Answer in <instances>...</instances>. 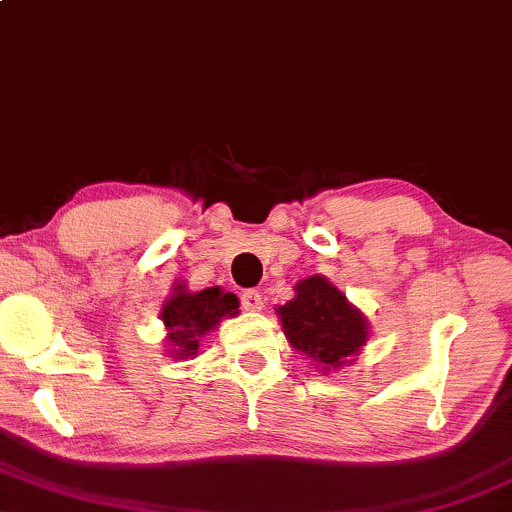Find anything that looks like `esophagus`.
Masks as SVG:
<instances>
[{
    "label": "esophagus",
    "mask_w": 512,
    "mask_h": 512,
    "mask_svg": "<svg viewBox=\"0 0 512 512\" xmlns=\"http://www.w3.org/2000/svg\"><path fill=\"white\" fill-rule=\"evenodd\" d=\"M240 303H243V310L248 312H262L264 310V300L260 291H245L240 295Z\"/></svg>",
    "instance_id": "34e87169"
}]
</instances>
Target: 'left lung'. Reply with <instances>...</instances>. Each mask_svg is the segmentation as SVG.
Listing matches in <instances>:
<instances>
[{"label":"left lung","mask_w":512,"mask_h":512,"mask_svg":"<svg viewBox=\"0 0 512 512\" xmlns=\"http://www.w3.org/2000/svg\"><path fill=\"white\" fill-rule=\"evenodd\" d=\"M295 295L276 307L291 348L322 374L353 365L369 338V319L326 276L315 274L293 286Z\"/></svg>","instance_id":"obj_1"}]
</instances>
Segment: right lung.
Segmentation results:
<instances>
[{
  "instance_id": "right-lung-1",
  "label": "right lung",
  "mask_w": 512,
  "mask_h": 512,
  "mask_svg": "<svg viewBox=\"0 0 512 512\" xmlns=\"http://www.w3.org/2000/svg\"><path fill=\"white\" fill-rule=\"evenodd\" d=\"M238 298L224 288L190 291L186 281H176L171 295L162 303V322L166 326L164 350L171 360H188L200 350L202 338L212 334L221 319L238 317Z\"/></svg>"
}]
</instances>
